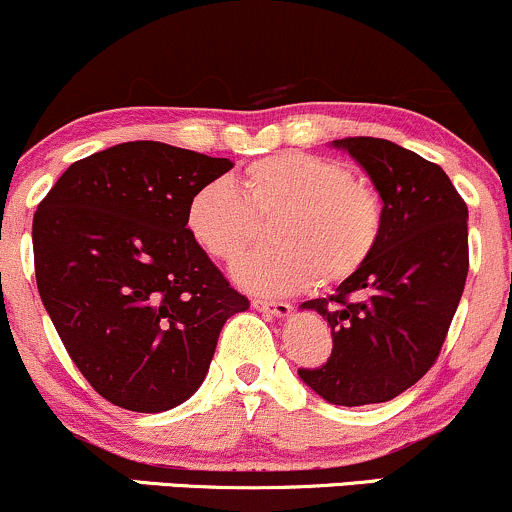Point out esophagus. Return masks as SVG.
Segmentation results:
<instances>
[{"label": "esophagus", "instance_id": "esophagus-1", "mask_svg": "<svg viewBox=\"0 0 512 512\" xmlns=\"http://www.w3.org/2000/svg\"><path fill=\"white\" fill-rule=\"evenodd\" d=\"M252 308L274 317H286L291 313V303H284V301H252Z\"/></svg>", "mask_w": 512, "mask_h": 512}]
</instances>
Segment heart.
Here are the masks:
<instances>
[{
    "instance_id": "1",
    "label": "heart",
    "mask_w": 512,
    "mask_h": 512,
    "mask_svg": "<svg viewBox=\"0 0 512 512\" xmlns=\"http://www.w3.org/2000/svg\"><path fill=\"white\" fill-rule=\"evenodd\" d=\"M274 219V248L233 269L248 291L284 296L317 279L322 286L354 276L383 231V202L344 163L303 151H284L250 163L240 187L207 182L190 197L187 231L204 255L233 264L255 243L260 223Z\"/></svg>"
}]
</instances>
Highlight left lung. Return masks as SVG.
<instances>
[{
  "mask_svg": "<svg viewBox=\"0 0 512 512\" xmlns=\"http://www.w3.org/2000/svg\"><path fill=\"white\" fill-rule=\"evenodd\" d=\"M383 199L373 255L327 298L305 301L332 327V354L301 368L310 390L339 407L390 402L436 363L469 272L467 204L445 170L395 142H332Z\"/></svg>",
  "mask_w": 512,
  "mask_h": 512,
  "instance_id": "left-lung-1",
  "label": "left lung"
}]
</instances>
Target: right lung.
I'll return each instance as SVG.
<instances>
[{"label":"right lung","instance_id":"1","mask_svg":"<svg viewBox=\"0 0 512 512\" xmlns=\"http://www.w3.org/2000/svg\"><path fill=\"white\" fill-rule=\"evenodd\" d=\"M228 158L125 142L62 173L33 216L35 281L52 325L98 395L156 414L207 378L221 327L250 308L185 223Z\"/></svg>","mask_w":512,"mask_h":512}]
</instances>
